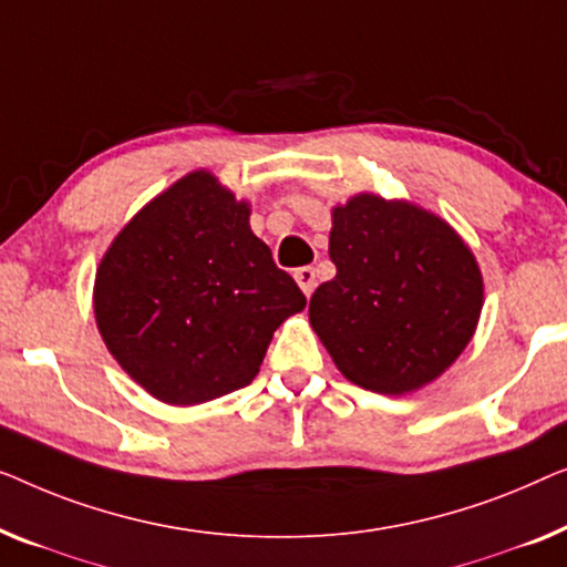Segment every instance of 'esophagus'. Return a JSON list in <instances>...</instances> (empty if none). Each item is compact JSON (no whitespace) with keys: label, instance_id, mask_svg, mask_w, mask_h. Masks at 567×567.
Returning a JSON list of instances; mask_svg holds the SVG:
<instances>
[{"label":"esophagus","instance_id":"obj_1","mask_svg":"<svg viewBox=\"0 0 567 567\" xmlns=\"http://www.w3.org/2000/svg\"><path fill=\"white\" fill-rule=\"evenodd\" d=\"M295 282L300 285V290L310 295L316 290V269L313 267H300L295 269Z\"/></svg>","mask_w":567,"mask_h":567}]
</instances>
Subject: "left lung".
<instances>
[{"label":"left lung","mask_w":567,"mask_h":567,"mask_svg":"<svg viewBox=\"0 0 567 567\" xmlns=\"http://www.w3.org/2000/svg\"><path fill=\"white\" fill-rule=\"evenodd\" d=\"M329 257L310 326L354 385L403 395L440 378L473 339L483 275L440 215L405 200L354 195L333 207Z\"/></svg>","instance_id":"left-lung-1"}]
</instances>
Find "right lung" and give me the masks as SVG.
<instances>
[{"label":"right lung","instance_id":"obj_1","mask_svg":"<svg viewBox=\"0 0 567 567\" xmlns=\"http://www.w3.org/2000/svg\"><path fill=\"white\" fill-rule=\"evenodd\" d=\"M249 213L210 172H193L135 213L100 261L97 329L158 401L195 405L246 388L277 326L306 308Z\"/></svg>","mask_w":567,"mask_h":567}]
</instances>
